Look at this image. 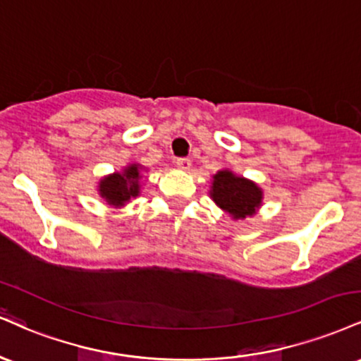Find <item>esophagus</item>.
<instances>
[{
    "mask_svg": "<svg viewBox=\"0 0 361 361\" xmlns=\"http://www.w3.org/2000/svg\"><path fill=\"white\" fill-rule=\"evenodd\" d=\"M176 164L178 168L183 169V171H188V169L192 168V161H190L188 157H180V159H176Z\"/></svg>",
    "mask_w": 361,
    "mask_h": 361,
    "instance_id": "esophagus-1",
    "label": "esophagus"
}]
</instances>
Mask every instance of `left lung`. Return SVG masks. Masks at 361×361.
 <instances>
[{"label":"left lung","mask_w":361,"mask_h":361,"mask_svg":"<svg viewBox=\"0 0 361 361\" xmlns=\"http://www.w3.org/2000/svg\"><path fill=\"white\" fill-rule=\"evenodd\" d=\"M214 204L229 214L233 221H244L258 214L263 205V190L258 183L235 175L233 169H219L209 190Z\"/></svg>","instance_id":"8db88e82"}]
</instances>
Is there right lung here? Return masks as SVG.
<instances>
[{
	"label": "right lung",
	"mask_w": 361,
	"mask_h": 361,
	"mask_svg": "<svg viewBox=\"0 0 361 361\" xmlns=\"http://www.w3.org/2000/svg\"><path fill=\"white\" fill-rule=\"evenodd\" d=\"M146 166L139 163H128L120 171L103 176L98 181V195L114 209H122L132 198H137L142 190V175Z\"/></svg>",
	"instance_id": "obj_1"
}]
</instances>
